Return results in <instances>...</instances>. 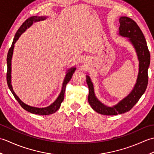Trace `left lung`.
<instances>
[{
  "label": "left lung",
  "instance_id": "1",
  "mask_svg": "<svg viewBox=\"0 0 154 154\" xmlns=\"http://www.w3.org/2000/svg\"><path fill=\"white\" fill-rule=\"evenodd\" d=\"M119 34L127 38L135 50L139 61V69L136 82L132 90L115 105L106 106L101 103L94 93V86L89 75H86L87 83L89 87L88 101L92 109L97 112L104 115H117L131 110L138 103L148 86V70L150 64V54L142 30L136 23L128 17L121 16L119 18Z\"/></svg>",
  "mask_w": 154,
  "mask_h": 154
}]
</instances>
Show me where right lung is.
<instances>
[{
    "mask_svg": "<svg viewBox=\"0 0 154 154\" xmlns=\"http://www.w3.org/2000/svg\"><path fill=\"white\" fill-rule=\"evenodd\" d=\"M48 18V16H32V17L29 18L27 19L23 24L20 28L16 32V33L14 35V40H13L11 48L9 49V51L8 52L7 55V59H6V61H7V73H6V81H7V84L9 87V89L11 90L13 95L15 97L16 100L18 101L19 104H20L21 106L26 110L28 112L35 114H39V115H49V114H51L55 113L56 111L60 109L61 103L63 102L64 99V94L65 91V87H66L67 84L69 83L71 79V77L73 76V74L74 73L75 71L76 70V67H72L70 69L67 71L66 75H65L63 85H62V88L61 91L59 94V96L53 103H51L50 105L48 106L44 107V108H38L35 106H32L30 105H28L26 103L20 100V99L16 95V94L14 93V90H13V88L11 84V71H12V58L13 55V51H14V44L17 40L19 39L20 36L24 33V32L27 30L28 28H30L31 26L33 24V23H35L36 22H40V21H43L45 20V19Z\"/></svg>",
    "mask_w": 154,
    "mask_h": 154,
    "instance_id": "1",
    "label": "right lung"
}]
</instances>
